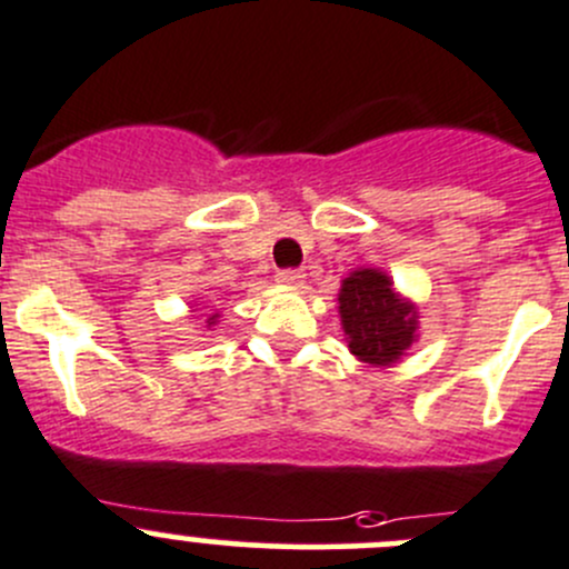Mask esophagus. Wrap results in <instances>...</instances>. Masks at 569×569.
<instances>
[{
	"mask_svg": "<svg viewBox=\"0 0 569 569\" xmlns=\"http://www.w3.org/2000/svg\"><path fill=\"white\" fill-rule=\"evenodd\" d=\"M302 278H306V274L297 272V269H283V272H278V283L283 286V289H300Z\"/></svg>",
	"mask_w": 569,
	"mask_h": 569,
	"instance_id": "obj_1",
	"label": "esophagus"
}]
</instances>
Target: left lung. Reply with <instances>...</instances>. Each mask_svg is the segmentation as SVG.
Segmentation results:
<instances>
[{"instance_id":"left-lung-1","label":"left lung","mask_w":569,"mask_h":569,"mask_svg":"<svg viewBox=\"0 0 569 569\" xmlns=\"http://www.w3.org/2000/svg\"><path fill=\"white\" fill-rule=\"evenodd\" d=\"M338 317L349 352L377 369L399 363L418 341V306L382 269L358 267L341 280Z\"/></svg>"}]
</instances>
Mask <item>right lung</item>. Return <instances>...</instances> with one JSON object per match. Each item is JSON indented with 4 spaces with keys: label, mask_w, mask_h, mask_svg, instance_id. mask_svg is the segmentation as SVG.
<instances>
[{
    "label": "right lung",
    "mask_w": 569,
    "mask_h": 569,
    "mask_svg": "<svg viewBox=\"0 0 569 569\" xmlns=\"http://www.w3.org/2000/svg\"><path fill=\"white\" fill-rule=\"evenodd\" d=\"M192 311H194V308H192ZM211 311H214V308H211ZM217 321H220V311L209 313V317H206V330H211V327H214Z\"/></svg>",
    "instance_id": "right-lung-1"
}]
</instances>
